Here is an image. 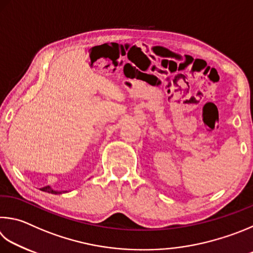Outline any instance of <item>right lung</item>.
I'll return each instance as SVG.
<instances>
[{
  "mask_svg": "<svg viewBox=\"0 0 253 253\" xmlns=\"http://www.w3.org/2000/svg\"><path fill=\"white\" fill-rule=\"evenodd\" d=\"M41 190H42V191H45V192H48V194H54V195L65 194V192H68L67 190H54V189H52V188H50L49 186H46V187L41 188Z\"/></svg>",
  "mask_w": 253,
  "mask_h": 253,
  "instance_id": "add662e5",
  "label": "right lung"
}]
</instances>
